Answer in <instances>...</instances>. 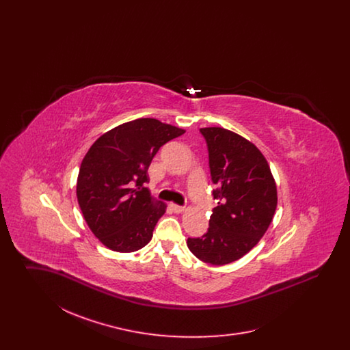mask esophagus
Listing matches in <instances>:
<instances>
[{"label":"esophagus","instance_id":"esophagus-1","mask_svg":"<svg viewBox=\"0 0 350 350\" xmlns=\"http://www.w3.org/2000/svg\"><path fill=\"white\" fill-rule=\"evenodd\" d=\"M169 206H170L172 211H173V213H176V214H180V213H183V210H185V207H183V206H178V204H174V203H170Z\"/></svg>","mask_w":350,"mask_h":350}]
</instances>
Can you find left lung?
<instances>
[{"mask_svg": "<svg viewBox=\"0 0 350 350\" xmlns=\"http://www.w3.org/2000/svg\"><path fill=\"white\" fill-rule=\"evenodd\" d=\"M200 131L208 150L217 206L207 232L189 237L187 247L206 264L226 265L247 254L267 232L277 207V186L253 143L220 127Z\"/></svg>", "mask_w": 350, "mask_h": 350, "instance_id": "1", "label": "left lung"}]
</instances>
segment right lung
Listing matches in <instances>:
<instances>
[{"instance_id": "add662e5", "label": "right lung", "mask_w": 350, "mask_h": 350, "mask_svg": "<svg viewBox=\"0 0 350 350\" xmlns=\"http://www.w3.org/2000/svg\"><path fill=\"white\" fill-rule=\"evenodd\" d=\"M185 130L140 118L103 133L83 157L77 200L83 217L109 250L129 253L146 247L167 204L152 198L148 167L169 140Z\"/></svg>"}]
</instances>
